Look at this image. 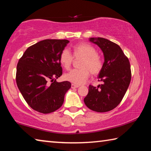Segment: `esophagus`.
Segmentation results:
<instances>
[{"label":"esophagus","instance_id":"1","mask_svg":"<svg viewBox=\"0 0 151 151\" xmlns=\"http://www.w3.org/2000/svg\"><path fill=\"white\" fill-rule=\"evenodd\" d=\"M79 87L78 85H76V84H73V83H72L71 84V88L72 89H75V88H78Z\"/></svg>","mask_w":151,"mask_h":151}]
</instances>
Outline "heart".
<instances>
[{
	"label": "heart",
	"mask_w": 151,
	"mask_h": 151,
	"mask_svg": "<svg viewBox=\"0 0 151 151\" xmlns=\"http://www.w3.org/2000/svg\"><path fill=\"white\" fill-rule=\"evenodd\" d=\"M73 57L82 58L79 64V70H73L64 76V79L76 85L84 83L90 73L96 76L100 72L103 66L102 58L97 53L96 48L86 43H81L73 47ZM73 57L68 49H65L59 55V61L65 70H69L73 61Z\"/></svg>",
	"instance_id": "b5f03b06"
}]
</instances>
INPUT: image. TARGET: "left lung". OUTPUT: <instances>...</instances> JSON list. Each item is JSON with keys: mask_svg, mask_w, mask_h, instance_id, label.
Returning <instances> with one entry per match:
<instances>
[{"mask_svg": "<svg viewBox=\"0 0 151 151\" xmlns=\"http://www.w3.org/2000/svg\"><path fill=\"white\" fill-rule=\"evenodd\" d=\"M90 42L101 49L104 62L98 74L103 83L93 87L89 86L84 103L90 110L106 112L119 104L127 92L131 80V70L128 59L119 45L104 38H90Z\"/></svg>", "mask_w": 151, "mask_h": 151, "instance_id": "obj_1", "label": "left lung"}]
</instances>
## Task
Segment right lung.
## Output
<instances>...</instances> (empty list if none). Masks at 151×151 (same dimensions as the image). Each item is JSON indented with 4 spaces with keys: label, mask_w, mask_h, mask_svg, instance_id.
Returning a JSON list of instances; mask_svg holds the SVG:
<instances>
[{
    "label": "right lung",
    "mask_w": 151,
    "mask_h": 151,
    "mask_svg": "<svg viewBox=\"0 0 151 151\" xmlns=\"http://www.w3.org/2000/svg\"><path fill=\"white\" fill-rule=\"evenodd\" d=\"M69 42L66 39L39 41L27 48L17 64L19 90L29 106L39 112L48 114L59 109L71 88L70 81H56L62 75L59 55Z\"/></svg>",
    "instance_id": "add662e5"
}]
</instances>
